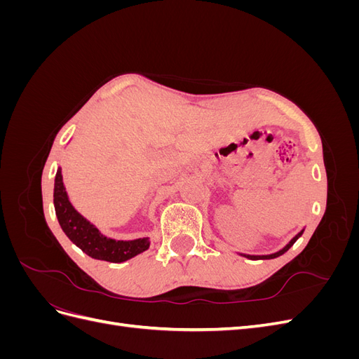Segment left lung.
I'll list each match as a JSON object with an SVG mask.
<instances>
[{"label":"left lung","instance_id":"obj_1","mask_svg":"<svg viewBox=\"0 0 359 359\" xmlns=\"http://www.w3.org/2000/svg\"><path fill=\"white\" fill-rule=\"evenodd\" d=\"M302 232H304V231H301L298 235L293 236L292 240H290V243H289L286 247L281 248L280 252H277V253H273V255H265V256H255V255H243V256H244V257H247V259H252V260H259V259H274V257H278V256H281V255H283V253H286L287 250H289V248H290L293 244H295V241H297L298 238L302 235Z\"/></svg>","mask_w":359,"mask_h":359}]
</instances>
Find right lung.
<instances>
[{"label":"right lung","mask_w":359,"mask_h":359,"mask_svg":"<svg viewBox=\"0 0 359 359\" xmlns=\"http://www.w3.org/2000/svg\"><path fill=\"white\" fill-rule=\"evenodd\" d=\"M53 205H55L57 219L64 233L69 236V240L73 244L78 245L83 253L93 259L119 264L145 252L149 247L148 238H137V240L132 241H116L102 235L94 224H91L73 208L66 187H64L61 168H58L55 175Z\"/></svg>","instance_id":"right-lung-1"}]
</instances>
